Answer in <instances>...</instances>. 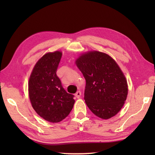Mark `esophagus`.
Segmentation results:
<instances>
[{
	"label": "esophagus",
	"mask_w": 155,
	"mask_h": 155,
	"mask_svg": "<svg viewBox=\"0 0 155 155\" xmlns=\"http://www.w3.org/2000/svg\"><path fill=\"white\" fill-rule=\"evenodd\" d=\"M81 91H77V93L75 94V96L77 97V98H79L80 97H81Z\"/></svg>",
	"instance_id": "esophagus-1"
}]
</instances>
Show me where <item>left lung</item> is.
<instances>
[{"label": "left lung", "instance_id": "left-lung-1", "mask_svg": "<svg viewBox=\"0 0 155 155\" xmlns=\"http://www.w3.org/2000/svg\"><path fill=\"white\" fill-rule=\"evenodd\" d=\"M76 64L86 81L84 100L91 111L104 120L116 115L128 94L127 80L116 62L105 53L91 51Z\"/></svg>", "mask_w": 155, "mask_h": 155}]
</instances>
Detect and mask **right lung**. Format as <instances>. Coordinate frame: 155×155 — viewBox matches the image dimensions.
I'll use <instances>...</instances> for the list:
<instances>
[{"label": "right lung", "instance_id": "obj_1", "mask_svg": "<svg viewBox=\"0 0 155 155\" xmlns=\"http://www.w3.org/2000/svg\"><path fill=\"white\" fill-rule=\"evenodd\" d=\"M62 53L48 52L37 62L28 81L33 108L46 121L56 123L66 117L74 104V96L63 87L57 70Z\"/></svg>", "mask_w": 155, "mask_h": 155}]
</instances>
